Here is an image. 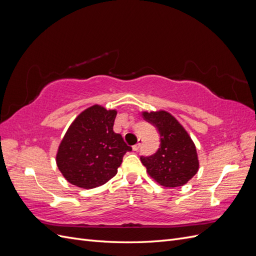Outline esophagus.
Instances as JSON below:
<instances>
[{
    "mask_svg": "<svg viewBox=\"0 0 256 256\" xmlns=\"http://www.w3.org/2000/svg\"><path fill=\"white\" fill-rule=\"evenodd\" d=\"M142 142H143V140H141V138H138V143L136 144V145H134L132 146V148H134V150H140V147H141V145H142Z\"/></svg>",
    "mask_w": 256,
    "mask_h": 256,
    "instance_id": "34e87169",
    "label": "esophagus"
}]
</instances>
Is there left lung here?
Wrapping results in <instances>:
<instances>
[{"instance_id": "obj_1", "label": "left lung", "mask_w": 256, "mask_h": 256, "mask_svg": "<svg viewBox=\"0 0 256 256\" xmlns=\"http://www.w3.org/2000/svg\"><path fill=\"white\" fill-rule=\"evenodd\" d=\"M146 122L156 128L160 136L158 150L141 156L147 172L164 187H178L188 182L198 170L196 145L175 118L166 112L143 113Z\"/></svg>"}]
</instances>
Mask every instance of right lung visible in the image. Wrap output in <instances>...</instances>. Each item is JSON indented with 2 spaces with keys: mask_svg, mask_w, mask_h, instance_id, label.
I'll use <instances>...</instances> for the list:
<instances>
[{
  "mask_svg": "<svg viewBox=\"0 0 256 256\" xmlns=\"http://www.w3.org/2000/svg\"><path fill=\"white\" fill-rule=\"evenodd\" d=\"M116 111L92 106L74 120L60 142L56 164L66 180L84 189L106 184L132 150L113 131Z\"/></svg>",
  "mask_w": 256,
  "mask_h": 256,
  "instance_id": "1",
  "label": "right lung"
}]
</instances>
